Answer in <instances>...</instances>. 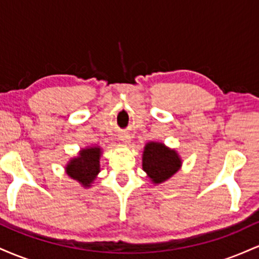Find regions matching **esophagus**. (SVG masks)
Returning <instances> with one entry per match:
<instances>
[{"mask_svg":"<svg viewBox=\"0 0 259 259\" xmlns=\"http://www.w3.org/2000/svg\"><path fill=\"white\" fill-rule=\"evenodd\" d=\"M121 141H123V142H129V136H126V135L121 136Z\"/></svg>","mask_w":259,"mask_h":259,"instance_id":"1","label":"esophagus"}]
</instances>
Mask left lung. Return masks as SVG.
I'll return each mask as SVG.
<instances>
[{
  "label": "left lung",
  "mask_w": 259,
  "mask_h": 259,
  "mask_svg": "<svg viewBox=\"0 0 259 259\" xmlns=\"http://www.w3.org/2000/svg\"><path fill=\"white\" fill-rule=\"evenodd\" d=\"M181 160L174 150H169L163 144L150 142L146 145L142 157V168L152 179L159 184L179 170Z\"/></svg>",
  "instance_id": "1"
}]
</instances>
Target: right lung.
<instances>
[{"instance_id":"add662e5","label":"right lung","mask_w":259,"mask_h":259,"mask_svg":"<svg viewBox=\"0 0 259 259\" xmlns=\"http://www.w3.org/2000/svg\"><path fill=\"white\" fill-rule=\"evenodd\" d=\"M101 151L97 147L82 150L78 158H74L68 164L67 173L70 178L78 180L84 186H90L100 171Z\"/></svg>"}]
</instances>
